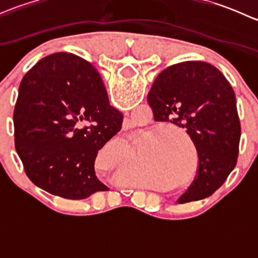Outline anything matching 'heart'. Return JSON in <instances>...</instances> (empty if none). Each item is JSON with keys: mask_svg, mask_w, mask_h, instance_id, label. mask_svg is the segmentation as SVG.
<instances>
[{"mask_svg": "<svg viewBox=\"0 0 258 258\" xmlns=\"http://www.w3.org/2000/svg\"><path fill=\"white\" fill-rule=\"evenodd\" d=\"M173 150H171V148H165V150H163V152H160L158 153V155H156L155 157H153V161H155L156 163H163L165 162V161H168V158H171L173 156V153L175 152H172Z\"/></svg>", "mask_w": 258, "mask_h": 258, "instance_id": "1", "label": "heart"}]
</instances>
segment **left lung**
I'll use <instances>...</instances> for the list:
<instances>
[{
  "mask_svg": "<svg viewBox=\"0 0 258 258\" xmlns=\"http://www.w3.org/2000/svg\"><path fill=\"white\" fill-rule=\"evenodd\" d=\"M147 102L155 121L184 128L197 150V175L178 204L211 196L237 163L241 126L230 82L207 62H181L156 77Z\"/></svg>",
  "mask_w": 258,
  "mask_h": 258,
  "instance_id": "obj_1",
  "label": "left lung"
}]
</instances>
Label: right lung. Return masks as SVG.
<instances>
[{
	"instance_id": "obj_1",
	"label": "right lung",
	"mask_w": 258,
	"mask_h": 258,
	"mask_svg": "<svg viewBox=\"0 0 258 258\" xmlns=\"http://www.w3.org/2000/svg\"><path fill=\"white\" fill-rule=\"evenodd\" d=\"M122 121L90 62L66 52L40 59L21 81L14 111L15 146L26 175L67 200L108 191L96 176L95 160Z\"/></svg>"
}]
</instances>
